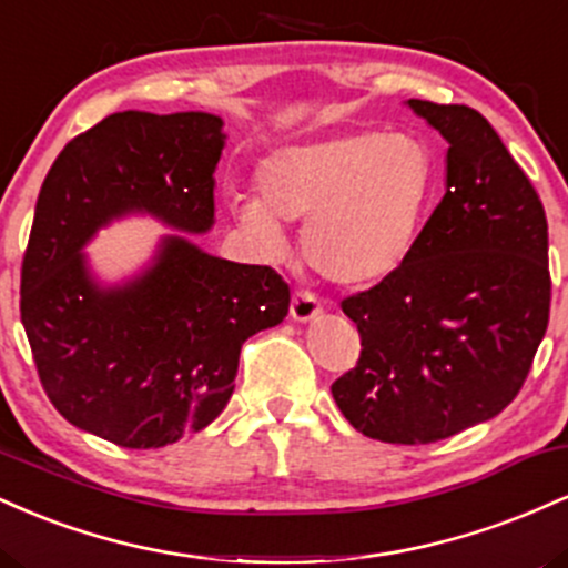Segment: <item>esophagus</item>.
Returning <instances> with one entry per match:
<instances>
[{
	"mask_svg": "<svg viewBox=\"0 0 568 568\" xmlns=\"http://www.w3.org/2000/svg\"><path fill=\"white\" fill-rule=\"evenodd\" d=\"M321 315H323V310H321V304H317L315 296H310V293H304V291L293 293V298H291V317H293V321H296V323H312V321H317Z\"/></svg>",
	"mask_w": 568,
	"mask_h": 568,
	"instance_id": "obj_1",
	"label": "esophagus"
}]
</instances>
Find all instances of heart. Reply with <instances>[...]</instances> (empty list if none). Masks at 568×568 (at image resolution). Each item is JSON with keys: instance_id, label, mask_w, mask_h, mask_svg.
Wrapping results in <instances>:
<instances>
[{"instance_id": "heart-1", "label": "heart", "mask_w": 568, "mask_h": 568, "mask_svg": "<svg viewBox=\"0 0 568 568\" xmlns=\"http://www.w3.org/2000/svg\"><path fill=\"white\" fill-rule=\"evenodd\" d=\"M258 186L262 197L232 200L253 243L280 253L283 224H304V262L338 288H366L408 262L433 202L435 158L414 135H334L277 149Z\"/></svg>"}]
</instances>
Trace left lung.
Returning a JSON list of instances; mask_svg holds the SVG:
<instances>
[{
  "label": "left lung",
  "instance_id": "left-lung-1",
  "mask_svg": "<svg viewBox=\"0 0 568 568\" xmlns=\"http://www.w3.org/2000/svg\"><path fill=\"white\" fill-rule=\"evenodd\" d=\"M406 106L448 143L446 194L408 262L342 302L363 349L331 393L366 438L416 446L510 406L547 331L550 272L542 202L486 116Z\"/></svg>",
  "mask_w": 568,
  "mask_h": 568
}]
</instances>
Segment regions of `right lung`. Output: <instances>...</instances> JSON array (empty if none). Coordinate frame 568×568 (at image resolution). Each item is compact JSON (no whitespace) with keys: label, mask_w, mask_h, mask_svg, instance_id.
I'll return each mask as SVG.
<instances>
[{"label":"right lung","mask_w":568,"mask_h":568,"mask_svg":"<svg viewBox=\"0 0 568 568\" xmlns=\"http://www.w3.org/2000/svg\"><path fill=\"white\" fill-rule=\"evenodd\" d=\"M224 120L116 112L63 146L39 192L21 270V323L39 382L74 427L160 448L207 427L234 393L240 347L283 323L291 291L189 234L216 224ZM128 215L176 232L133 278L103 284L83 245Z\"/></svg>","instance_id":"add662e5"}]
</instances>
